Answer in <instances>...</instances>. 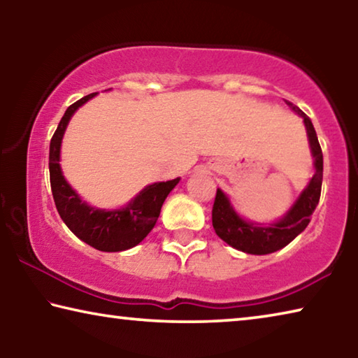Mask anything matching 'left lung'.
I'll return each mask as SVG.
<instances>
[{
	"label": "left lung",
	"instance_id": "left-lung-1",
	"mask_svg": "<svg viewBox=\"0 0 358 358\" xmlns=\"http://www.w3.org/2000/svg\"><path fill=\"white\" fill-rule=\"evenodd\" d=\"M286 102L299 117L303 118V123H305L308 142H310L311 155L314 157V175L308 181L305 189L300 192V196L295 199V202L290 205V208L284 213V216L268 224L245 220L234 208V205L230 203V199L217 187L213 211H211L215 232L229 246L246 254L262 256V254L275 252L287 246L310 224L311 215L316 210L320 199L324 157L317 141L316 129H314L311 120L306 117L305 112H301L292 102Z\"/></svg>",
	"mask_w": 358,
	"mask_h": 358
}]
</instances>
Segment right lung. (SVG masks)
Returning <instances> with one entry per match:
<instances>
[{
    "label": "right lung",
    "mask_w": 358,
    "mask_h": 358,
    "mask_svg": "<svg viewBox=\"0 0 358 358\" xmlns=\"http://www.w3.org/2000/svg\"><path fill=\"white\" fill-rule=\"evenodd\" d=\"M96 94L98 93L85 96L69 106L59 121L50 141V155H48L50 186L59 216L77 238L93 246L94 250L118 252L137 246L151 232L159 217L162 203L169 192L178 185L180 178L157 181V183L145 186L134 199H131L128 205L121 208H96L82 201L76 189H72V186L66 181L62 166H59L62 142L72 115Z\"/></svg>",
    "instance_id": "1"
}]
</instances>
